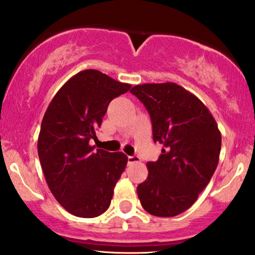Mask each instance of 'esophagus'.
<instances>
[{
  "label": "esophagus",
  "mask_w": 255,
  "mask_h": 255,
  "mask_svg": "<svg viewBox=\"0 0 255 255\" xmlns=\"http://www.w3.org/2000/svg\"><path fill=\"white\" fill-rule=\"evenodd\" d=\"M136 162H140V157H138V156H128V164H133V163Z\"/></svg>",
  "instance_id": "34e87169"
}]
</instances>
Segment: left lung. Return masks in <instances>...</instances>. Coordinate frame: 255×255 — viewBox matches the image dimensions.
<instances>
[{"instance_id":"1","label":"left lung","mask_w":255,"mask_h":255,"mask_svg":"<svg viewBox=\"0 0 255 255\" xmlns=\"http://www.w3.org/2000/svg\"><path fill=\"white\" fill-rule=\"evenodd\" d=\"M150 115L152 138L164 145L148 177L137 186L141 205L156 217L188 210L218 165L222 135L198 98L175 83L136 85L130 90Z\"/></svg>"}]
</instances>
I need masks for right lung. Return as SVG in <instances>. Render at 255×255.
<instances>
[{"label": "right lung", "instance_id": "add662e5", "mask_svg": "<svg viewBox=\"0 0 255 255\" xmlns=\"http://www.w3.org/2000/svg\"><path fill=\"white\" fill-rule=\"evenodd\" d=\"M97 70L77 73L63 85L44 114L38 156L50 191L71 215L94 218L110 208L114 186L127 165L124 152L90 145L108 105L128 92Z\"/></svg>", "mask_w": 255, "mask_h": 255}]
</instances>
